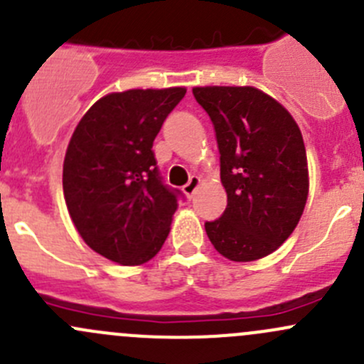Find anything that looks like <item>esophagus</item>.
<instances>
[{"mask_svg":"<svg viewBox=\"0 0 364 364\" xmlns=\"http://www.w3.org/2000/svg\"><path fill=\"white\" fill-rule=\"evenodd\" d=\"M199 185H200V178L192 176V178H190V181L183 186V192H185V196L188 197V199H192L193 193H196V190L199 188Z\"/></svg>","mask_w":364,"mask_h":364,"instance_id":"esophagus-1","label":"esophagus"}]
</instances>
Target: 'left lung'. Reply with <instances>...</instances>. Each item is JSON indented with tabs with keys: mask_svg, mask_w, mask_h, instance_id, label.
<instances>
[{
	"mask_svg": "<svg viewBox=\"0 0 364 364\" xmlns=\"http://www.w3.org/2000/svg\"><path fill=\"white\" fill-rule=\"evenodd\" d=\"M211 117L227 208L205 234L234 262L269 255L296 229L308 197L303 135L294 117L252 86L193 87Z\"/></svg>",
	"mask_w": 364,
	"mask_h": 364,
	"instance_id": "8db88e82",
	"label": "left lung"
}]
</instances>
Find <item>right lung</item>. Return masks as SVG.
I'll return each mask as SVG.
<instances>
[{
    "label": "right lung",
    "mask_w": 364,
    "mask_h": 364,
    "mask_svg": "<svg viewBox=\"0 0 364 364\" xmlns=\"http://www.w3.org/2000/svg\"><path fill=\"white\" fill-rule=\"evenodd\" d=\"M185 93V87L111 93L73 130L63 164L70 218L84 243L112 262H148L167 240L181 192L164 185L151 148Z\"/></svg>",
    "instance_id": "add662e5"
}]
</instances>
